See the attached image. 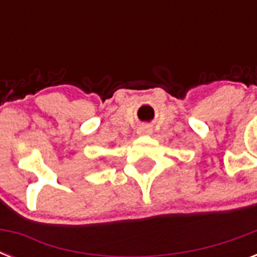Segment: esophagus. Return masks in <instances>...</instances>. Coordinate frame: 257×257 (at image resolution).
Segmentation results:
<instances>
[{
	"label": "esophagus",
	"instance_id": "esophagus-1",
	"mask_svg": "<svg viewBox=\"0 0 257 257\" xmlns=\"http://www.w3.org/2000/svg\"><path fill=\"white\" fill-rule=\"evenodd\" d=\"M153 133V129L149 126V125H141L137 129V135L139 136H151Z\"/></svg>",
	"mask_w": 257,
	"mask_h": 257
}]
</instances>
